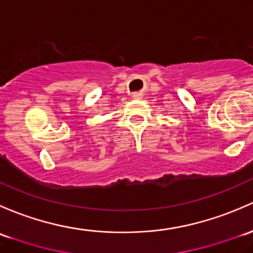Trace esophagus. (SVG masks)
I'll return each mask as SVG.
<instances>
[{"label": "esophagus", "instance_id": "obj_1", "mask_svg": "<svg viewBox=\"0 0 253 253\" xmlns=\"http://www.w3.org/2000/svg\"><path fill=\"white\" fill-rule=\"evenodd\" d=\"M133 97H134V98H139V94H134Z\"/></svg>", "mask_w": 253, "mask_h": 253}]
</instances>
